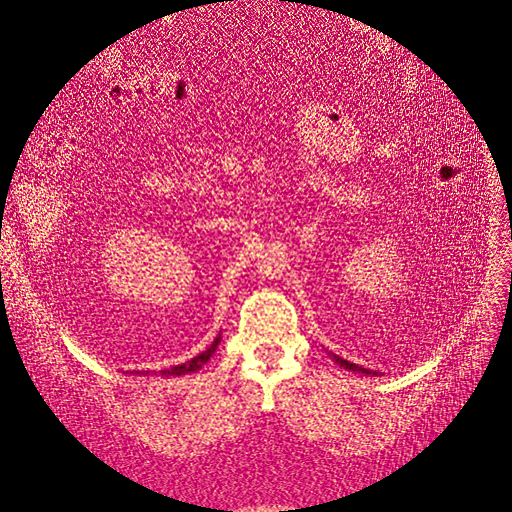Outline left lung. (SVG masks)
Listing matches in <instances>:
<instances>
[{
  "mask_svg": "<svg viewBox=\"0 0 512 512\" xmlns=\"http://www.w3.org/2000/svg\"><path fill=\"white\" fill-rule=\"evenodd\" d=\"M332 359L336 361L338 366H342L344 370H351V372H361V374H376V372H372V370H368V368H364V366L351 364V361H346V359H342V357H338V355H334V353H332Z\"/></svg>",
  "mask_w": 512,
  "mask_h": 512,
  "instance_id": "1",
  "label": "left lung"
}]
</instances>
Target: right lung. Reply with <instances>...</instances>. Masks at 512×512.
Returning <instances> with one entry per match:
<instances>
[{"label": "right lung", "instance_id": "obj_1", "mask_svg": "<svg viewBox=\"0 0 512 512\" xmlns=\"http://www.w3.org/2000/svg\"><path fill=\"white\" fill-rule=\"evenodd\" d=\"M219 342H221V336L214 338V342L208 346V349H206L204 353H200V355H197V357H193L191 361H187V364L174 366V368H170V370H161L159 374H161V376H183V374H191V372H197V370H200V368L206 364V361L212 357V353L217 351ZM138 374H140V372H138ZM144 374H148V372H144Z\"/></svg>", "mask_w": 512, "mask_h": 512}]
</instances>
